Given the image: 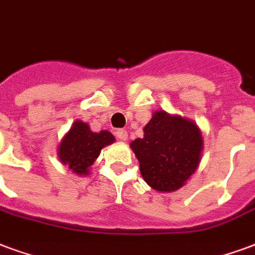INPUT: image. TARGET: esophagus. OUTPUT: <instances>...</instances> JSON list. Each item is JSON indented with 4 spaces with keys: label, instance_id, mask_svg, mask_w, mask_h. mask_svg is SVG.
Returning a JSON list of instances; mask_svg holds the SVG:
<instances>
[{
    "label": "esophagus",
    "instance_id": "34e87169",
    "mask_svg": "<svg viewBox=\"0 0 255 255\" xmlns=\"http://www.w3.org/2000/svg\"><path fill=\"white\" fill-rule=\"evenodd\" d=\"M116 134L120 141H126L128 139V131L126 130H117Z\"/></svg>",
    "mask_w": 255,
    "mask_h": 255
}]
</instances>
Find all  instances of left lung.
<instances>
[{"label": "left lung", "mask_w": 255, "mask_h": 255, "mask_svg": "<svg viewBox=\"0 0 255 255\" xmlns=\"http://www.w3.org/2000/svg\"><path fill=\"white\" fill-rule=\"evenodd\" d=\"M130 148L148 185L158 192H173L198 169L203 137L193 121L158 110L143 128L142 138L134 139Z\"/></svg>", "instance_id": "8db88e82"}]
</instances>
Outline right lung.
<instances>
[{"mask_svg": "<svg viewBox=\"0 0 255 255\" xmlns=\"http://www.w3.org/2000/svg\"><path fill=\"white\" fill-rule=\"evenodd\" d=\"M116 141L114 135L102 130L94 133L87 124L75 121L59 145V158L79 176H87L90 166L98 158L99 153L105 146Z\"/></svg>", "mask_w": 255, "mask_h": 255, "instance_id": "1", "label": "right lung"}]
</instances>
